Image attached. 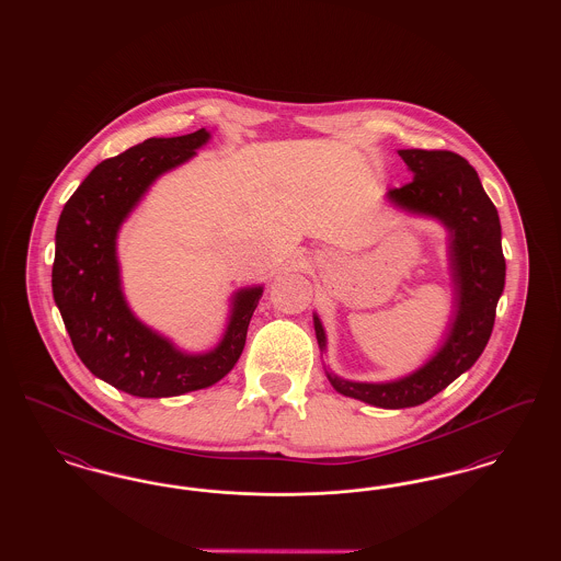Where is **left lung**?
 Listing matches in <instances>:
<instances>
[{
    "instance_id": "left-lung-1",
    "label": "left lung",
    "mask_w": 561,
    "mask_h": 561,
    "mask_svg": "<svg viewBox=\"0 0 561 561\" xmlns=\"http://www.w3.org/2000/svg\"><path fill=\"white\" fill-rule=\"evenodd\" d=\"M400 156L414 179L403 187L391 188L387 197L408 213L442 220L450 231L454 321L437 353L423 368L403 378L353 382L325 373L339 393L389 410L425 403L478 362L494 328L507 268L499 213L481 187L476 168L453 151L401 149ZM313 325L320 347L325 348V332L318 316H313Z\"/></svg>"
}]
</instances>
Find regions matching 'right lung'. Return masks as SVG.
I'll use <instances>...</instances> for the list:
<instances>
[{
    "mask_svg": "<svg viewBox=\"0 0 561 561\" xmlns=\"http://www.w3.org/2000/svg\"><path fill=\"white\" fill-rule=\"evenodd\" d=\"M206 128L149 138L101 161L65 204L56 227L54 302L83 366L136 398L206 389L238 364L263 288H243L218 347L191 355L134 318L119 282L115 240L122 222L163 172L206 145Z\"/></svg>",
    "mask_w": 561,
    "mask_h": 561,
    "instance_id": "add662e5",
    "label": "right lung"
}]
</instances>
